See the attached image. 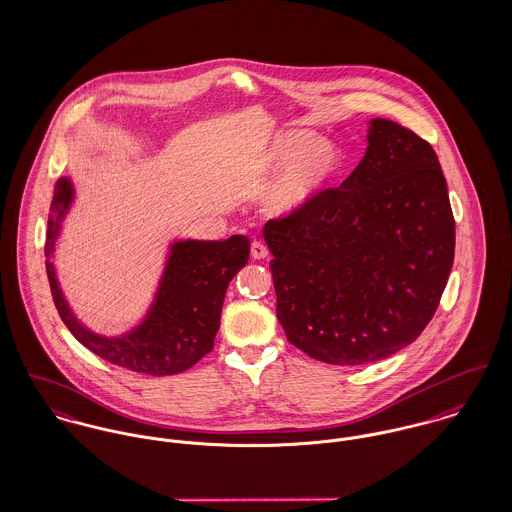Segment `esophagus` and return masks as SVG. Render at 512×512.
<instances>
[{
	"label": "esophagus",
	"mask_w": 512,
	"mask_h": 512,
	"mask_svg": "<svg viewBox=\"0 0 512 512\" xmlns=\"http://www.w3.org/2000/svg\"><path fill=\"white\" fill-rule=\"evenodd\" d=\"M250 252H252V258H256V260H264V258L268 256V246H266L264 242H260V240H254V242H252Z\"/></svg>",
	"instance_id": "obj_1"
}]
</instances>
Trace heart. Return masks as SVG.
<instances>
[{"label":"heart","mask_w":512,"mask_h":512,"mask_svg":"<svg viewBox=\"0 0 512 512\" xmlns=\"http://www.w3.org/2000/svg\"><path fill=\"white\" fill-rule=\"evenodd\" d=\"M268 165L272 169L290 165L270 195V211L290 215L311 203L339 177L343 151L335 144L319 142L311 132L293 130L272 147Z\"/></svg>","instance_id":"heart-1"}]
</instances>
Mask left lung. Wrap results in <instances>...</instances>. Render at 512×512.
I'll use <instances>...</instances> for the list:
<instances>
[{"instance_id":"1","label":"left lung","mask_w":512,"mask_h":512,"mask_svg":"<svg viewBox=\"0 0 512 512\" xmlns=\"http://www.w3.org/2000/svg\"><path fill=\"white\" fill-rule=\"evenodd\" d=\"M278 319L293 347L368 365L414 343L438 309L455 220L434 147L384 118L341 187L268 220Z\"/></svg>"}]
</instances>
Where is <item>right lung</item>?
Here are the masks:
<instances>
[{"instance_id": "1", "label": "right lung", "mask_w": 512, "mask_h": 512, "mask_svg": "<svg viewBox=\"0 0 512 512\" xmlns=\"http://www.w3.org/2000/svg\"><path fill=\"white\" fill-rule=\"evenodd\" d=\"M73 201V185L61 177L47 224V276L55 307L69 331L100 359L149 376H167L197 365L215 347L220 311L230 280L246 266L250 240L234 234L228 240L175 242L146 321L130 335L108 339L82 327L59 288L51 254L61 219Z\"/></svg>"}]
</instances>
